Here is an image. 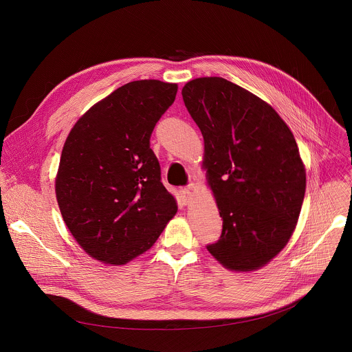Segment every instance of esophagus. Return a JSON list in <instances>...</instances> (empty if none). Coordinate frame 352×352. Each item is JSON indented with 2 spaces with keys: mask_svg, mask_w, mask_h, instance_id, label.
<instances>
[{
  "mask_svg": "<svg viewBox=\"0 0 352 352\" xmlns=\"http://www.w3.org/2000/svg\"><path fill=\"white\" fill-rule=\"evenodd\" d=\"M179 196H181V202L184 204V205H188L190 200H192V192L188 189V188H182L181 190H179Z\"/></svg>",
  "mask_w": 352,
  "mask_h": 352,
  "instance_id": "obj_1",
  "label": "esophagus"
}]
</instances>
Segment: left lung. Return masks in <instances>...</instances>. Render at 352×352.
<instances>
[{
	"mask_svg": "<svg viewBox=\"0 0 352 352\" xmlns=\"http://www.w3.org/2000/svg\"><path fill=\"white\" fill-rule=\"evenodd\" d=\"M182 98L205 140L202 168L223 219L212 256L232 272L267 265L288 243L307 171L295 138L265 100L219 76L196 78Z\"/></svg>",
	"mask_w": 352,
	"mask_h": 352,
	"instance_id": "1",
	"label": "left lung"
}]
</instances>
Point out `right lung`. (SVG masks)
<instances>
[{
  "label": "right lung",
  "instance_id": "right-lung-1",
  "mask_svg": "<svg viewBox=\"0 0 352 352\" xmlns=\"http://www.w3.org/2000/svg\"><path fill=\"white\" fill-rule=\"evenodd\" d=\"M177 83L129 82L91 106L71 129L56 177L61 216L85 252L121 266L152 248L175 216L150 148Z\"/></svg>",
  "mask_w": 352,
  "mask_h": 352
}]
</instances>
